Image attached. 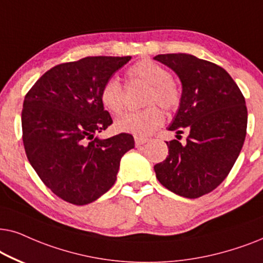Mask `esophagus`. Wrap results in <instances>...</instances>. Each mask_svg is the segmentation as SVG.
I'll return each instance as SVG.
<instances>
[{
  "label": "esophagus",
  "instance_id": "34e87169",
  "mask_svg": "<svg viewBox=\"0 0 263 263\" xmlns=\"http://www.w3.org/2000/svg\"><path fill=\"white\" fill-rule=\"evenodd\" d=\"M135 142H136V146H141L143 144H145L146 142H148V138H142V137H136L135 138Z\"/></svg>",
  "mask_w": 263,
  "mask_h": 263
}]
</instances>
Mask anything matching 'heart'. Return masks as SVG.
<instances>
[{
  "label": "heart",
  "instance_id": "heart-1",
  "mask_svg": "<svg viewBox=\"0 0 263 263\" xmlns=\"http://www.w3.org/2000/svg\"><path fill=\"white\" fill-rule=\"evenodd\" d=\"M129 79L138 80L149 85L145 104L152 106L142 110L129 111L117 119L115 128L136 137H148L164 122V114L160 104L166 110L177 109L180 103L181 91L178 84L171 78L170 72L157 62L144 59L136 62L127 69ZM103 107L111 114H120L125 107L124 89L117 78H109L103 84L100 92Z\"/></svg>",
  "mask_w": 263,
  "mask_h": 263
}]
</instances>
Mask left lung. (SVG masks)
I'll return each mask as SVG.
<instances>
[{
	"instance_id": "1",
	"label": "left lung",
	"mask_w": 263,
	"mask_h": 263,
	"mask_svg": "<svg viewBox=\"0 0 263 263\" xmlns=\"http://www.w3.org/2000/svg\"><path fill=\"white\" fill-rule=\"evenodd\" d=\"M155 60L179 77L183 92L170 131H189L186 143L166 142L168 156L154 166L164 187L198 198L219 186L232 170L247 135L246 99L220 66L190 54H161ZM181 137V136H180Z\"/></svg>"
}]
</instances>
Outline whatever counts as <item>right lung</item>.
<instances>
[{"label": "right lung", "instance_id": "1", "mask_svg": "<svg viewBox=\"0 0 263 263\" xmlns=\"http://www.w3.org/2000/svg\"><path fill=\"white\" fill-rule=\"evenodd\" d=\"M131 56H87L45 72L26 93L22 111L27 159L51 192L77 205L113 186L134 137H95L113 124L100 99L103 84Z\"/></svg>", "mask_w": 263, "mask_h": 263}]
</instances>
